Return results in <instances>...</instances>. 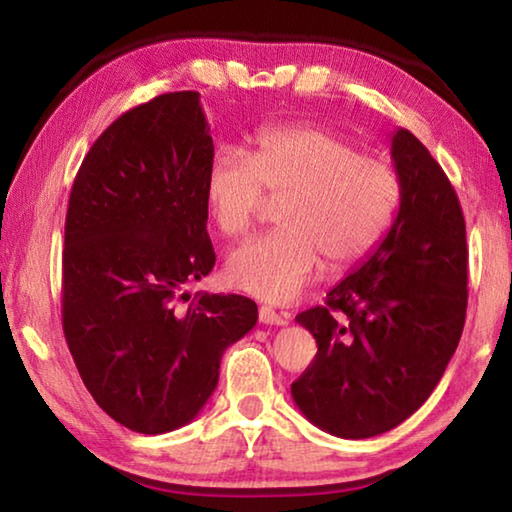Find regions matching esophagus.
<instances>
[{
    "label": "esophagus",
    "mask_w": 512,
    "mask_h": 512,
    "mask_svg": "<svg viewBox=\"0 0 512 512\" xmlns=\"http://www.w3.org/2000/svg\"><path fill=\"white\" fill-rule=\"evenodd\" d=\"M291 314L287 311H275L273 307H259V323L264 325H289Z\"/></svg>",
    "instance_id": "34e87169"
}]
</instances>
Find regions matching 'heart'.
Segmentation results:
<instances>
[{
    "instance_id": "heart-1",
    "label": "heart",
    "mask_w": 512,
    "mask_h": 512,
    "mask_svg": "<svg viewBox=\"0 0 512 512\" xmlns=\"http://www.w3.org/2000/svg\"><path fill=\"white\" fill-rule=\"evenodd\" d=\"M205 203L216 230L244 237L264 194L284 198L268 232L235 248L228 282L266 302H289L329 271L361 262L379 244L400 203V176L388 160L359 153L350 137L318 124L262 128L248 158L219 151L205 169Z\"/></svg>"
}]
</instances>
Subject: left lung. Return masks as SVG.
I'll return each mask as SVG.
<instances>
[{
    "mask_svg": "<svg viewBox=\"0 0 512 512\" xmlns=\"http://www.w3.org/2000/svg\"><path fill=\"white\" fill-rule=\"evenodd\" d=\"M400 210L381 244L296 316L318 352L291 384L309 422L339 438L391 431L427 402L461 341L465 219L452 183L418 137L393 133Z\"/></svg>",
    "mask_w": 512,
    "mask_h": 512,
    "instance_id": "left-lung-1",
    "label": "left lung"
}]
</instances>
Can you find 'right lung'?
Instances as JSON below:
<instances>
[{"label": "right lung", "mask_w": 512, "mask_h": 512, "mask_svg": "<svg viewBox=\"0 0 512 512\" xmlns=\"http://www.w3.org/2000/svg\"><path fill=\"white\" fill-rule=\"evenodd\" d=\"M214 155L198 92L124 112L85 155L63 250V329L85 388L137 433L192 422L219 384L223 352L257 323L235 293H196L214 268L205 169Z\"/></svg>", "instance_id": "obj_1"}]
</instances>
